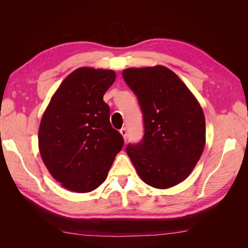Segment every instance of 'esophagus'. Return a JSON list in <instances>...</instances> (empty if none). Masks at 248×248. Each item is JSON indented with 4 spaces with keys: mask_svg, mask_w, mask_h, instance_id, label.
Returning a JSON list of instances; mask_svg holds the SVG:
<instances>
[{
    "mask_svg": "<svg viewBox=\"0 0 248 248\" xmlns=\"http://www.w3.org/2000/svg\"><path fill=\"white\" fill-rule=\"evenodd\" d=\"M120 132H121V134H122V137L124 138V140H127V136H128V131H127V128L126 127H123V128L120 130Z\"/></svg>",
    "mask_w": 248,
    "mask_h": 248,
    "instance_id": "obj_1",
    "label": "esophagus"
}]
</instances>
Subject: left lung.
<instances>
[{
	"mask_svg": "<svg viewBox=\"0 0 248 248\" xmlns=\"http://www.w3.org/2000/svg\"><path fill=\"white\" fill-rule=\"evenodd\" d=\"M123 78L138 96L145 134L126 148L146 184L166 189L189 176L205 148L206 122L196 97L164 66L127 68Z\"/></svg>",
	"mask_w": 248,
	"mask_h": 248,
	"instance_id": "1",
	"label": "left lung"
}]
</instances>
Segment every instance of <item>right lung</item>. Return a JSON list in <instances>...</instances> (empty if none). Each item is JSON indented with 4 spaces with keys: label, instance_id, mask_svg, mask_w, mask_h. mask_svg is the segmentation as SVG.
<instances>
[{
    "label": "right lung",
    "instance_id": "right-lung-1",
    "mask_svg": "<svg viewBox=\"0 0 248 248\" xmlns=\"http://www.w3.org/2000/svg\"><path fill=\"white\" fill-rule=\"evenodd\" d=\"M112 70L81 67L60 85L42 116L38 142L50 175L66 189L90 192L103 183L124 144L103 95Z\"/></svg>",
    "mask_w": 248,
    "mask_h": 248
}]
</instances>
